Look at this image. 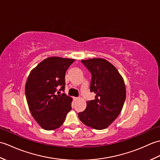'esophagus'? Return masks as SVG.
I'll return each mask as SVG.
<instances>
[{
    "instance_id": "34e87169",
    "label": "esophagus",
    "mask_w": 160,
    "mask_h": 160,
    "mask_svg": "<svg viewBox=\"0 0 160 160\" xmlns=\"http://www.w3.org/2000/svg\"><path fill=\"white\" fill-rule=\"evenodd\" d=\"M79 99H80V98H78V97H74V98H73L74 101H77V100H78Z\"/></svg>"
}]
</instances>
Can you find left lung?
I'll return each instance as SVG.
<instances>
[{
  "label": "left lung",
  "instance_id": "left-lung-1",
  "mask_svg": "<svg viewBox=\"0 0 160 160\" xmlns=\"http://www.w3.org/2000/svg\"><path fill=\"white\" fill-rule=\"evenodd\" d=\"M91 74V92L96 94L78 113L83 124L97 130L107 128L120 115L126 99L124 80L116 68L102 58L81 60Z\"/></svg>",
  "mask_w": 160,
  "mask_h": 160
}]
</instances>
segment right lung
I'll return each mask as SVG.
<instances>
[{
    "instance_id": "1",
    "label": "right lung",
    "mask_w": 160,
    "mask_h": 160,
    "mask_svg": "<svg viewBox=\"0 0 160 160\" xmlns=\"http://www.w3.org/2000/svg\"><path fill=\"white\" fill-rule=\"evenodd\" d=\"M73 59L50 57L30 73L25 84V95L30 112L45 130L59 128L71 110V98L56 95L65 88V73Z\"/></svg>"
}]
</instances>
